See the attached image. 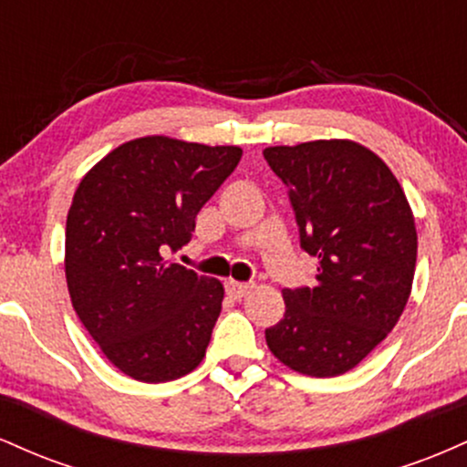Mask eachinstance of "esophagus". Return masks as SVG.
Here are the masks:
<instances>
[{
    "label": "esophagus",
    "instance_id": "esophagus-1",
    "mask_svg": "<svg viewBox=\"0 0 467 467\" xmlns=\"http://www.w3.org/2000/svg\"><path fill=\"white\" fill-rule=\"evenodd\" d=\"M254 289V283H239V281H228L226 283V292L230 298H237V301H241V298H245L248 294Z\"/></svg>",
    "mask_w": 467,
    "mask_h": 467
}]
</instances>
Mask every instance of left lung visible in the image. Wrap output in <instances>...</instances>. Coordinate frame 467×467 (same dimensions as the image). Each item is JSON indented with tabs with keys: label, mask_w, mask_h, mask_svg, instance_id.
Wrapping results in <instances>:
<instances>
[{
	"label": "left lung",
	"mask_w": 467,
	"mask_h": 467,
	"mask_svg": "<svg viewBox=\"0 0 467 467\" xmlns=\"http://www.w3.org/2000/svg\"><path fill=\"white\" fill-rule=\"evenodd\" d=\"M289 189L301 248L318 259L312 287L283 289L285 314L265 342L312 378L351 371L398 325L417 261L410 203L393 171L353 140L267 147Z\"/></svg>",
	"instance_id": "1"
}]
</instances>
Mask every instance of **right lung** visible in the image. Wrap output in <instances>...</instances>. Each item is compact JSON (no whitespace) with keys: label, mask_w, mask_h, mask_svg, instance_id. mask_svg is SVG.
<instances>
[{"label":"right lung","mask_w":467,"mask_h":467,"mask_svg":"<svg viewBox=\"0 0 467 467\" xmlns=\"http://www.w3.org/2000/svg\"><path fill=\"white\" fill-rule=\"evenodd\" d=\"M239 147L144 136L80 180L66 223L72 307L105 358L140 382H171L206 356L223 285L166 259L189 244L200 208Z\"/></svg>","instance_id":"obj_1"}]
</instances>
